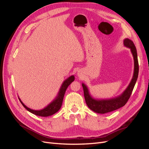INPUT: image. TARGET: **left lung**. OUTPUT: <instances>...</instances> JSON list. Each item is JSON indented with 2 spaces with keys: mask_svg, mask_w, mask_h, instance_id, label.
<instances>
[{
  "mask_svg": "<svg viewBox=\"0 0 149 149\" xmlns=\"http://www.w3.org/2000/svg\"><path fill=\"white\" fill-rule=\"evenodd\" d=\"M124 44L125 47L130 48L134 59V72L131 82L124 92L118 97L108 100H96L89 95L88 89L84 84H82L83 88L85 101L90 109L100 114H105L114 111L124 106L130 97L134 86L136 84L139 74V63L137 59V49L132 40L128 38L124 40Z\"/></svg>",
  "mask_w": 149,
  "mask_h": 149,
  "instance_id": "obj_1",
  "label": "left lung"
}]
</instances>
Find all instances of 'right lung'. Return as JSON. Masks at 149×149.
I'll return each instance as SVG.
<instances>
[{"label": "right lung", "mask_w": 149, "mask_h": 149, "mask_svg": "<svg viewBox=\"0 0 149 149\" xmlns=\"http://www.w3.org/2000/svg\"><path fill=\"white\" fill-rule=\"evenodd\" d=\"M74 80V76H71L66 80H65L61 86L60 92L58 93V96H57V97L52 103L49 104L47 107L44 108V109L42 110L35 111V110L31 109L30 108L26 107L24 104L20 101V99L19 100L22 103V104L23 105V106L25 108V109L26 110H28L29 112H31V113H33V114H35L38 116H42V117H47V116H52L60 110L62 105L63 101V97L65 96L66 90L67 88L68 87V86L73 82Z\"/></svg>", "instance_id": "1"}]
</instances>
